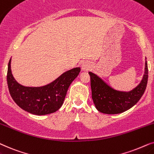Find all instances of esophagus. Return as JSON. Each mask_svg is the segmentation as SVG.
<instances>
[{
  "label": "esophagus",
  "instance_id": "34e87169",
  "mask_svg": "<svg viewBox=\"0 0 154 154\" xmlns=\"http://www.w3.org/2000/svg\"><path fill=\"white\" fill-rule=\"evenodd\" d=\"M90 68H91V66H90V65L87 63H84L82 65V69L85 71L89 70Z\"/></svg>",
  "mask_w": 154,
  "mask_h": 154
}]
</instances>
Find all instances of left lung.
Instances as JSON below:
<instances>
[{
    "label": "left lung",
    "instance_id": "1",
    "mask_svg": "<svg viewBox=\"0 0 154 154\" xmlns=\"http://www.w3.org/2000/svg\"><path fill=\"white\" fill-rule=\"evenodd\" d=\"M92 99L98 111L106 114H118L134 106L144 94L148 82V65L145 63V72L141 83L129 92L118 91L108 86L98 76L89 72Z\"/></svg>",
    "mask_w": 154,
    "mask_h": 154
}]
</instances>
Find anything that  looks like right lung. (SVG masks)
Listing matches in <instances>:
<instances>
[{"label": "right lung", "instance_id": "obj_1", "mask_svg": "<svg viewBox=\"0 0 154 154\" xmlns=\"http://www.w3.org/2000/svg\"><path fill=\"white\" fill-rule=\"evenodd\" d=\"M10 60L7 72L10 96L22 109L38 116L52 113L61 107L69 85L81 70L80 67L70 69L44 87H26L20 85L14 79L10 69Z\"/></svg>", "mask_w": 154, "mask_h": 154}]
</instances>
